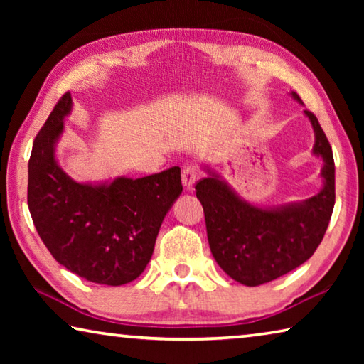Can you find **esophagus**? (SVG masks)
Listing matches in <instances>:
<instances>
[{
    "instance_id": "obj_1",
    "label": "esophagus",
    "mask_w": 364,
    "mask_h": 364,
    "mask_svg": "<svg viewBox=\"0 0 364 364\" xmlns=\"http://www.w3.org/2000/svg\"><path fill=\"white\" fill-rule=\"evenodd\" d=\"M197 178H199V170H197L196 167H186L183 170L181 173V181H183V186L186 189H193L194 183L197 181Z\"/></svg>"
}]
</instances>
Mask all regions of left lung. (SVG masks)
<instances>
[{
  "instance_id": "left-lung-1",
  "label": "left lung",
  "mask_w": 364,
  "mask_h": 364,
  "mask_svg": "<svg viewBox=\"0 0 364 364\" xmlns=\"http://www.w3.org/2000/svg\"><path fill=\"white\" fill-rule=\"evenodd\" d=\"M295 101L299 95L291 91ZM315 132L313 154L323 159V188L301 202L258 207L241 199L217 171L196 184L204 207L207 237L220 268L244 286H260L300 267L321 244L336 204V167L328 138L315 114L304 110Z\"/></svg>"
}]
</instances>
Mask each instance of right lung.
<instances>
[{"label":"right lung","instance_id":"right-lung-1","mask_svg":"<svg viewBox=\"0 0 364 364\" xmlns=\"http://www.w3.org/2000/svg\"><path fill=\"white\" fill-rule=\"evenodd\" d=\"M65 93L36 134L28 160V210L56 260L86 281L122 286L143 273L165 215L180 197L181 171L78 183L59 167L56 146L72 112Z\"/></svg>","mask_w":364,"mask_h":364}]
</instances>
